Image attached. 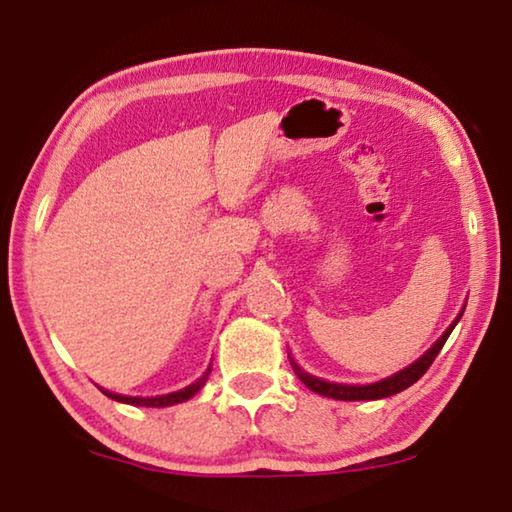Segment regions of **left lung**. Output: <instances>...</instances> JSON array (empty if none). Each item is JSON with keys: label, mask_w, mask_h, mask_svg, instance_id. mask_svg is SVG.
Segmentation results:
<instances>
[{"label": "left lung", "mask_w": 512, "mask_h": 512, "mask_svg": "<svg viewBox=\"0 0 512 512\" xmlns=\"http://www.w3.org/2000/svg\"><path fill=\"white\" fill-rule=\"evenodd\" d=\"M462 313L457 315V320L452 322V325L443 331V336L438 338V341L431 345V348L424 352V355L417 359V362L406 366V369H401L399 373H394V376H390V378L378 380V383H371V385L329 383V380L315 378V376H311V373H306L297 362H294L292 357H290V364H292V369H294V373H297V378L301 380V383H304L308 390L322 394V397L338 399V401H373V399L392 397V394H399V392L406 390V387L417 383V380H420L424 373H427V369H429L431 364H434V359H436L438 352H441L445 341H448V336L452 334V329H455L459 318H462Z\"/></svg>", "instance_id": "1"}]
</instances>
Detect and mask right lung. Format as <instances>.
I'll use <instances>...</instances> for the list:
<instances>
[{"label":"right lung","mask_w":512,"mask_h":512,"mask_svg":"<svg viewBox=\"0 0 512 512\" xmlns=\"http://www.w3.org/2000/svg\"><path fill=\"white\" fill-rule=\"evenodd\" d=\"M208 373H211V366H208L204 376H201L199 380H194L192 385H187V387H183V390H178V392L162 394V397H125V394H113V392H106V390H102V387H99V390H102V392L106 394V397H111V399L120 401V403H129V406L164 408V406H174V403H183V401H187V399H192L194 394H197V392L201 390V387H204V383L208 380Z\"/></svg>","instance_id":"1"}]
</instances>
